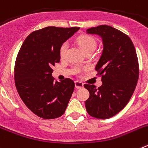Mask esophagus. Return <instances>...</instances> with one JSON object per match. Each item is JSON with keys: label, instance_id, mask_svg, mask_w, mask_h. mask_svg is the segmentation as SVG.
<instances>
[{"label": "esophagus", "instance_id": "34e87169", "mask_svg": "<svg viewBox=\"0 0 148 148\" xmlns=\"http://www.w3.org/2000/svg\"><path fill=\"white\" fill-rule=\"evenodd\" d=\"M75 88H77V89H81L84 87V84L82 83V82L76 81V82H75Z\"/></svg>", "mask_w": 148, "mask_h": 148}]
</instances>
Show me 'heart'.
Here are the masks:
<instances>
[{
  "label": "heart",
  "instance_id": "obj_1",
  "mask_svg": "<svg viewBox=\"0 0 148 148\" xmlns=\"http://www.w3.org/2000/svg\"><path fill=\"white\" fill-rule=\"evenodd\" d=\"M78 42L79 45L81 46V47L82 48L84 52H87L91 49H94L95 50V47H96V41L92 38V36L87 35H81L80 37H78ZM68 48V43L64 42L60 47L59 49V55L61 58H64L66 54V51H67ZM74 72L75 73H79L81 72V68L76 66L74 68Z\"/></svg>",
  "mask_w": 148,
  "mask_h": 148
}]
</instances>
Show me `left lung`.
Segmentation results:
<instances>
[{
  "mask_svg": "<svg viewBox=\"0 0 148 148\" xmlns=\"http://www.w3.org/2000/svg\"><path fill=\"white\" fill-rule=\"evenodd\" d=\"M102 39L103 50L95 66L102 85L84 84L90 97L86 110L92 117L105 119L125 108L133 95L138 78V62L131 39L122 32L108 25L87 29Z\"/></svg>",
  "mask_w": 148,
  "mask_h": 148,
  "instance_id": "left-lung-1",
  "label": "left lung"
}]
</instances>
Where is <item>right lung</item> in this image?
Wrapping results in <instances>:
<instances>
[{"label": "right lung", "instance_id": "add662e5", "mask_svg": "<svg viewBox=\"0 0 148 148\" xmlns=\"http://www.w3.org/2000/svg\"><path fill=\"white\" fill-rule=\"evenodd\" d=\"M79 27H48L29 35L17 56L15 83L21 99L32 113L44 119L64 113L75 84L70 78L56 82L53 66L61 59V44Z\"/></svg>", "mask_w": 148, "mask_h": 148}]
</instances>
